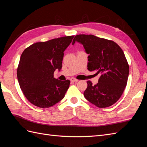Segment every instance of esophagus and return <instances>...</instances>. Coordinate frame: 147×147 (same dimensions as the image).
Returning <instances> with one entry per match:
<instances>
[{
	"mask_svg": "<svg viewBox=\"0 0 147 147\" xmlns=\"http://www.w3.org/2000/svg\"><path fill=\"white\" fill-rule=\"evenodd\" d=\"M70 81L72 82H78V80H77L76 78H72L70 79Z\"/></svg>",
	"mask_w": 147,
	"mask_h": 147,
	"instance_id": "34e87169",
	"label": "esophagus"
}]
</instances>
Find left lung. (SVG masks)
I'll return each mask as SVG.
<instances>
[{"label": "left lung", "mask_w": 147, "mask_h": 147, "mask_svg": "<svg viewBox=\"0 0 147 147\" xmlns=\"http://www.w3.org/2000/svg\"><path fill=\"white\" fill-rule=\"evenodd\" d=\"M89 54L88 69L100 74L98 83L88 81L84 96L97 107L105 108L119 100L126 86L129 67L122 49L112 40L93 35L79 34L73 40Z\"/></svg>", "instance_id": "obj_1"}]
</instances>
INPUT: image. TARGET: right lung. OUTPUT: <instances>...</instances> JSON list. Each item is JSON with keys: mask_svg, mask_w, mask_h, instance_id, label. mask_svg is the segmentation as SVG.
Segmentation results:
<instances>
[{"mask_svg": "<svg viewBox=\"0 0 147 147\" xmlns=\"http://www.w3.org/2000/svg\"><path fill=\"white\" fill-rule=\"evenodd\" d=\"M74 37L35 43L22 53L17 77L26 99L35 106L48 108L64 98L70 82L59 80L53 75L56 69H61L64 51Z\"/></svg>", "mask_w": 147, "mask_h": 147, "instance_id": "1", "label": "right lung"}]
</instances>
